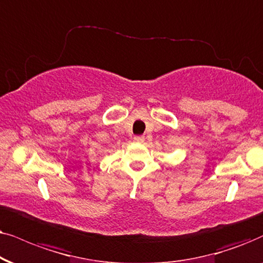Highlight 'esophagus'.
Wrapping results in <instances>:
<instances>
[{
	"instance_id": "obj_1",
	"label": "esophagus",
	"mask_w": 263,
	"mask_h": 263,
	"mask_svg": "<svg viewBox=\"0 0 263 263\" xmlns=\"http://www.w3.org/2000/svg\"><path fill=\"white\" fill-rule=\"evenodd\" d=\"M134 139H135L136 143H143V142H144V137H143V136H136Z\"/></svg>"
}]
</instances>
